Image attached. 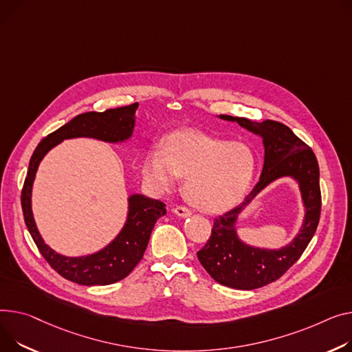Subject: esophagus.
Wrapping results in <instances>:
<instances>
[{"label":"esophagus","mask_w":352,"mask_h":352,"mask_svg":"<svg viewBox=\"0 0 352 352\" xmlns=\"http://www.w3.org/2000/svg\"><path fill=\"white\" fill-rule=\"evenodd\" d=\"M173 212L179 218H188L191 215V210L188 208H185V206H175L173 209Z\"/></svg>","instance_id":"34e87169"}]
</instances>
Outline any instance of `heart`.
<instances>
[{
	"instance_id": "obj_1",
	"label": "heart",
	"mask_w": 352,
	"mask_h": 352,
	"mask_svg": "<svg viewBox=\"0 0 352 352\" xmlns=\"http://www.w3.org/2000/svg\"><path fill=\"white\" fill-rule=\"evenodd\" d=\"M257 168L253 150L198 131H175L161 148L143 160V175L158 191L174 188L185 178L184 194L204 212H225L238 205L250 188Z\"/></svg>"
}]
</instances>
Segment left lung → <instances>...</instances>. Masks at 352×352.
<instances>
[{
  "mask_svg": "<svg viewBox=\"0 0 352 352\" xmlns=\"http://www.w3.org/2000/svg\"><path fill=\"white\" fill-rule=\"evenodd\" d=\"M219 117L222 120L236 122L263 138L265 164L261 179L252 192L241 205L214 221L210 238L197 254L204 269L219 285L253 290L282 277L313 239L321 212L320 168L313 150L283 123L274 120L256 123L245 117L228 114ZM283 176H292L298 181L307 209L298 236L277 251L254 248L242 243L234 228L237 215L269 183Z\"/></svg>",
  "mask_w": 352,
  "mask_h": 352,
  "instance_id": "obj_1",
  "label": "left lung"
}]
</instances>
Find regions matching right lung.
Returning <instances> with one entry per match:
<instances>
[{
  "mask_svg": "<svg viewBox=\"0 0 352 352\" xmlns=\"http://www.w3.org/2000/svg\"><path fill=\"white\" fill-rule=\"evenodd\" d=\"M137 106L138 103H134L124 107L109 109L102 113L87 111L79 114L56 131L46 135L31 157L21 194L23 219L45 261L62 277L74 283L83 286H106L127 277L137 263L143 259L155 222L167 212L166 204L142 194L130 195L127 221L119 235L96 253L67 257L56 253L43 242L34 221L31 195L36 170L46 153L66 138L91 137L106 143L126 142L134 130Z\"/></svg>",
  "mask_w": 352,
  "mask_h": 352,
  "instance_id": "add662e5",
  "label": "right lung"
}]
</instances>
